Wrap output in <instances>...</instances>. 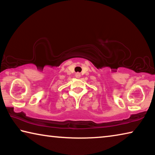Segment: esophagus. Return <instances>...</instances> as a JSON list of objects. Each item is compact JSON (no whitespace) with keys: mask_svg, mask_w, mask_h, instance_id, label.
Listing matches in <instances>:
<instances>
[{"mask_svg":"<svg viewBox=\"0 0 155 155\" xmlns=\"http://www.w3.org/2000/svg\"><path fill=\"white\" fill-rule=\"evenodd\" d=\"M75 76H76V77H77V78H79L80 77H81V74H80V73H76V74H75Z\"/></svg>","mask_w":155,"mask_h":155,"instance_id":"esophagus-1","label":"esophagus"}]
</instances>
